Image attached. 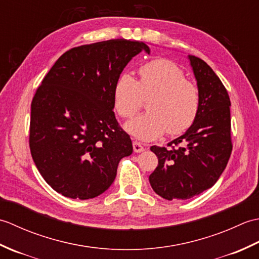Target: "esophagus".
Returning <instances> with one entry per match:
<instances>
[{"instance_id": "esophagus-1", "label": "esophagus", "mask_w": 259, "mask_h": 259, "mask_svg": "<svg viewBox=\"0 0 259 259\" xmlns=\"http://www.w3.org/2000/svg\"><path fill=\"white\" fill-rule=\"evenodd\" d=\"M133 146H134L135 152H142V151L145 150V148L142 147V145L140 144L139 141H134V142H133Z\"/></svg>"}]
</instances>
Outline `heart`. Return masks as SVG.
Masks as SVG:
<instances>
[{
	"label": "heart",
	"instance_id": "obj_1",
	"mask_svg": "<svg viewBox=\"0 0 259 259\" xmlns=\"http://www.w3.org/2000/svg\"><path fill=\"white\" fill-rule=\"evenodd\" d=\"M138 76L136 81L124 73L114 85V108L124 119L135 117L144 99L149 98V111L126 123V130L142 140L155 139L164 131L176 136L188 130L199 111L200 95L183 70L169 60L156 59L142 64Z\"/></svg>",
	"mask_w": 259,
	"mask_h": 259
}]
</instances>
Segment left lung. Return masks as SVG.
<instances>
[{"label":"left lung","mask_w":259,"mask_h":259,"mask_svg":"<svg viewBox=\"0 0 259 259\" xmlns=\"http://www.w3.org/2000/svg\"><path fill=\"white\" fill-rule=\"evenodd\" d=\"M197 80L200 106L197 118L186 133L167 147L152 146L158 166L149 183L167 200H186L216 184L232 155L230 99L212 69L189 56Z\"/></svg>","instance_id":"8db88e82"}]
</instances>
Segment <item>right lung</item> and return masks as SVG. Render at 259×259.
Segmentation results:
<instances>
[{"label":"right lung","mask_w":259,"mask_h":259,"mask_svg":"<svg viewBox=\"0 0 259 259\" xmlns=\"http://www.w3.org/2000/svg\"><path fill=\"white\" fill-rule=\"evenodd\" d=\"M150 50L114 38L70 49L42 80L31 103V155L52 188L72 199L106 191L119 161L133 153L130 136L114 117L113 91L129 61Z\"/></svg>","instance_id":"1"}]
</instances>
